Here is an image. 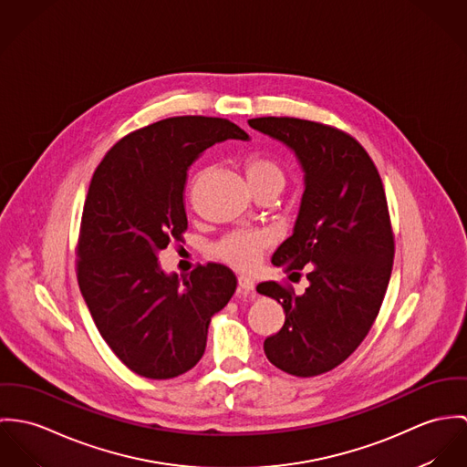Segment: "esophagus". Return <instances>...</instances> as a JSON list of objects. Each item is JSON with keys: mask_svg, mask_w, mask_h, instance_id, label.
I'll list each match as a JSON object with an SVG mask.
<instances>
[{"mask_svg": "<svg viewBox=\"0 0 467 467\" xmlns=\"http://www.w3.org/2000/svg\"><path fill=\"white\" fill-rule=\"evenodd\" d=\"M238 290L244 292V294H249V292H254V281L247 275H240L238 277Z\"/></svg>", "mask_w": 467, "mask_h": 467, "instance_id": "34e87169", "label": "esophagus"}]
</instances>
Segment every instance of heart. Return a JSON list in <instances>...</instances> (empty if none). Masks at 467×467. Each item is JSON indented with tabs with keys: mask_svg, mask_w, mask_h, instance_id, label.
Masks as SVG:
<instances>
[{
	"mask_svg": "<svg viewBox=\"0 0 467 467\" xmlns=\"http://www.w3.org/2000/svg\"><path fill=\"white\" fill-rule=\"evenodd\" d=\"M245 175L251 186L275 184L283 190L285 173L283 170L266 157H249L245 161ZM268 236L258 231H236L222 238L214 247V256L231 266L247 270L259 261L263 251L268 247Z\"/></svg>",
	"mask_w": 467,
	"mask_h": 467,
	"instance_id": "1",
	"label": "heart"
}]
</instances>
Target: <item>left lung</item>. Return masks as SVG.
<instances>
[{"mask_svg": "<svg viewBox=\"0 0 467 467\" xmlns=\"http://www.w3.org/2000/svg\"><path fill=\"white\" fill-rule=\"evenodd\" d=\"M249 125L286 145L305 171L294 233L272 263L292 274L306 266L310 285L303 296L275 281L256 290L285 310L283 327L263 344L266 358L310 378L362 344L383 303L394 261L385 190L362 145L338 129L274 116Z\"/></svg>", "mask_w": 467, "mask_h": 467, "instance_id": "obj_1", "label": "left lung"}]
</instances>
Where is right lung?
Wrapping results in <instances>:
<instances>
[{"mask_svg": "<svg viewBox=\"0 0 467 467\" xmlns=\"http://www.w3.org/2000/svg\"><path fill=\"white\" fill-rule=\"evenodd\" d=\"M249 134L229 119L177 116L119 140L88 192L77 277L91 317L114 355L152 379L184 374L202 358L211 317L236 290L223 265L166 274L159 251L188 227L184 188L199 156Z\"/></svg>", "mask_w": 467, "mask_h": 467, "instance_id": "obj_1", "label": "right lung"}]
</instances>
